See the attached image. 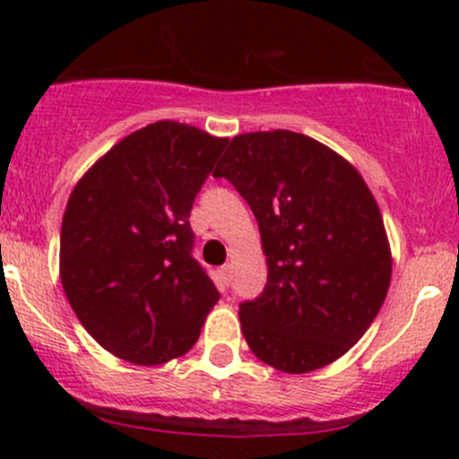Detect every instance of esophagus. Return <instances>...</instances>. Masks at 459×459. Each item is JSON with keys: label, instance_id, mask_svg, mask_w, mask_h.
Returning <instances> with one entry per match:
<instances>
[{"label": "esophagus", "instance_id": "1", "mask_svg": "<svg viewBox=\"0 0 459 459\" xmlns=\"http://www.w3.org/2000/svg\"><path fill=\"white\" fill-rule=\"evenodd\" d=\"M230 264H224V266L220 268V281H221V289H229L230 286Z\"/></svg>", "mask_w": 459, "mask_h": 459}]
</instances>
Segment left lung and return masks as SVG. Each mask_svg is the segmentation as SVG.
Listing matches in <instances>:
<instances>
[{
	"mask_svg": "<svg viewBox=\"0 0 459 459\" xmlns=\"http://www.w3.org/2000/svg\"><path fill=\"white\" fill-rule=\"evenodd\" d=\"M255 215L268 280L239 304L248 346L284 373L335 362L371 326L391 284L382 212L362 175L293 131L233 137L215 169Z\"/></svg>",
	"mask_w": 459,
	"mask_h": 459,
	"instance_id": "obj_1",
	"label": "left lung"
}]
</instances>
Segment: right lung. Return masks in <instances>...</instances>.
I'll return each instance as SVG.
<instances>
[{
	"instance_id": "right-lung-1",
	"label": "right lung",
	"mask_w": 459,
	"mask_h": 459,
	"mask_svg": "<svg viewBox=\"0 0 459 459\" xmlns=\"http://www.w3.org/2000/svg\"><path fill=\"white\" fill-rule=\"evenodd\" d=\"M229 140L155 122L115 143L68 197L62 286L108 353L152 367L193 349L220 290L193 257L191 208Z\"/></svg>"
}]
</instances>
